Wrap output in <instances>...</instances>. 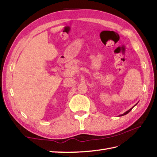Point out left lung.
<instances>
[{
    "label": "left lung",
    "mask_w": 157,
    "mask_h": 157,
    "mask_svg": "<svg viewBox=\"0 0 157 157\" xmlns=\"http://www.w3.org/2000/svg\"><path fill=\"white\" fill-rule=\"evenodd\" d=\"M132 109H133V107H132V109H130L129 110V111H126V112H125V113H123V115H120V116H123V115H126V114H128V113H129V112L130 111H131V110H132Z\"/></svg>",
    "instance_id": "1"
}]
</instances>
